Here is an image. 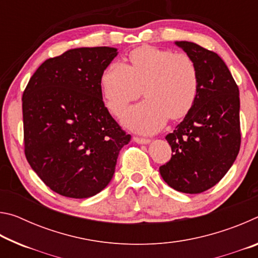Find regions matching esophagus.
I'll use <instances>...</instances> for the list:
<instances>
[{
  "label": "esophagus",
  "instance_id": "34e87169",
  "mask_svg": "<svg viewBox=\"0 0 258 258\" xmlns=\"http://www.w3.org/2000/svg\"><path fill=\"white\" fill-rule=\"evenodd\" d=\"M133 141L139 143V145H148V143H150L149 139H143V138H138V137H134Z\"/></svg>",
  "mask_w": 258,
  "mask_h": 258
}]
</instances>
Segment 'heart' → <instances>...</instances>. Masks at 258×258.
Masks as SVG:
<instances>
[{
    "label": "heart",
    "mask_w": 258,
    "mask_h": 258,
    "mask_svg": "<svg viewBox=\"0 0 258 258\" xmlns=\"http://www.w3.org/2000/svg\"><path fill=\"white\" fill-rule=\"evenodd\" d=\"M141 89L147 99L128 108L121 121L141 134L158 132L171 117L181 118L194 106L199 90L197 63L185 53L143 46L130 54V63L115 61L101 78L107 107L119 116Z\"/></svg>",
    "instance_id": "obj_1"
}]
</instances>
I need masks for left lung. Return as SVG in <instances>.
Instances as JSON below:
<instances>
[{"label":"left lung","instance_id":"obj_1","mask_svg":"<svg viewBox=\"0 0 258 258\" xmlns=\"http://www.w3.org/2000/svg\"><path fill=\"white\" fill-rule=\"evenodd\" d=\"M175 45L197 63L199 90L184 119L166 137L173 155L159 172L174 190L195 195L220 182L239 154V89L215 52L186 41Z\"/></svg>","mask_w":258,"mask_h":258}]
</instances>
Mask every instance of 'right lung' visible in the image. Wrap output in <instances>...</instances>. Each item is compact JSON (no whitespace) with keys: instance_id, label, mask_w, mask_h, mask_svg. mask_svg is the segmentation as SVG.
<instances>
[{"instance_id":"right-lung-1","label":"right lung","mask_w":258,"mask_h":258,"mask_svg":"<svg viewBox=\"0 0 258 258\" xmlns=\"http://www.w3.org/2000/svg\"><path fill=\"white\" fill-rule=\"evenodd\" d=\"M116 47H77L45 60L23 94L25 155L56 194L89 198L111 181L131 140L104 106L103 72Z\"/></svg>"}]
</instances>
